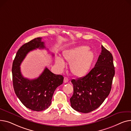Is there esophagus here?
I'll return each instance as SVG.
<instances>
[{"label":"esophagus","mask_w":131,"mask_h":131,"mask_svg":"<svg viewBox=\"0 0 131 131\" xmlns=\"http://www.w3.org/2000/svg\"><path fill=\"white\" fill-rule=\"evenodd\" d=\"M68 82V78L67 77H64V82L65 83H66Z\"/></svg>","instance_id":"34e87169"}]
</instances>
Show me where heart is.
<instances>
[{
  "instance_id": "b5f03b06",
  "label": "heart",
  "mask_w": 131,
  "mask_h": 131,
  "mask_svg": "<svg viewBox=\"0 0 131 131\" xmlns=\"http://www.w3.org/2000/svg\"><path fill=\"white\" fill-rule=\"evenodd\" d=\"M64 58L70 63L69 68L71 73L76 77H83L89 73L95 59V54L87 46H80L64 51ZM58 67L63 68L64 60L60 57L56 58Z\"/></svg>"
}]
</instances>
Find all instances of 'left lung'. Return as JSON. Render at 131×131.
Here are the masks:
<instances>
[{"mask_svg":"<svg viewBox=\"0 0 131 131\" xmlns=\"http://www.w3.org/2000/svg\"><path fill=\"white\" fill-rule=\"evenodd\" d=\"M115 68L112 54L102 45V51L94 67L86 76L72 80L74 93L72 107L77 112L90 113L101 106L112 88Z\"/></svg>","mask_w":131,"mask_h":131,"instance_id":"left-lung-1","label":"left lung"}]
</instances>
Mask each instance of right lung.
Wrapping results in <instances>:
<instances>
[{
    "mask_svg": "<svg viewBox=\"0 0 131 131\" xmlns=\"http://www.w3.org/2000/svg\"><path fill=\"white\" fill-rule=\"evenodd\" d=\"M41 38H36L24 44L17 52L12 67L15 94L25 106L35 111L48 108L55 90L64 80L62 75L54 74L47 67L38 78L34 80L25 78L21 74L20 66L29 52L45 48Z\"/></svg>",
    "mask_w": 131,
    "mask_h": 131,
    "instance_id": "right-lung-1",
    "label": "right lung"
}]
</instances>
